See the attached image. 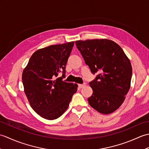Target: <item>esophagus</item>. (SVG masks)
Returning a JSON list of instances; mask_svg holds the SVG:
<instances>
[{
	"instance_id": "esophagus-1",
	"label": "esophagus",
	"mask_w": 149,
	"mask_h": 149,
	"mask_svg": "<svg viewBox=\"0 0 149 149\" xmlns=\"http://www.w3.org/2000/svg\"><path fill=\"white\" fill-rule=\"evenodd\" d=\"M85 85H86L85 84H78V86H79V88H83L85 86Z\"/></svg>"
}]
</instances>
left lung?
Listing matches in <instances>:
<instances>
[{"mask_svg": "<svg viewBox=\"0 0 149 149\" xmlns=\"http://www.w3.org/2000/svg\"><path fill=\"white\" fill-rule=\"evenodd\" d=\"M85 63L92 74L100 71L90 83L92 95L88 103L104 115L118 109L131 86L132 66L122 49L107 39L77 40L75 42Z\"/></svg>", "mask_w": 149, "mask_h": 149, "instance_id": "1", "label": "left lung"}]
</instances>
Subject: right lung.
Instances as JSON below:
<instances>
[{
	"mask_svg": "<svg viewBox=\"0 0 149 149\" xmlns=\"http://www.w3.org/2000/svg\"><path fill=\"white\" fill-rule=\"evenodd\" d=\"M74 42L52 45L36 50L31 56L22 72L24 92L30 106L37 114L47 120H54L67 109L77 84L57 78L63 72Z\"/></svg>",
	"mask_w": 149,
	"mask_h": 149,
	"instance_id": "right-lung-1",
	"label": "right lung"
}]
</instances>
